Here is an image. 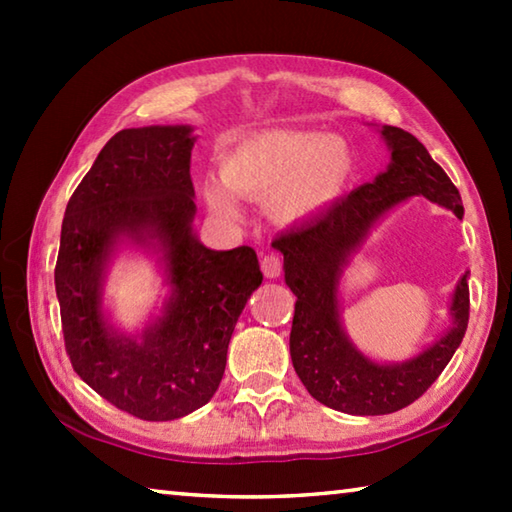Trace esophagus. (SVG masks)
Masks as SVG:
<instances>
[{
  "label": "esophagus",
  "mask_w": 512,
  "mask_h": 512,
  "mask_svg": "<svg viewBox=\"0 0 512 512\" xmlns=\"http://www.w3.org/2000/svg\"><path fill=\"white\" fill-rule=\"evenodd\" d=\"M262 273L268 277V280H275L282 273V259L277 255H264L262 257Z\"/></svg>",
  "instance_id": "esophagus-1"
}]
</instances>
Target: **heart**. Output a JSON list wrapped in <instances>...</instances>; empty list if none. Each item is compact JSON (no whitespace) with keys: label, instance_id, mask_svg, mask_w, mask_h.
<instances>
[{"label":"heart","instance_id":"1","mask_svg":"<svg viewBox=\"0 0 512 512\" xmlns=\"http://www.w3.org/2000/svg\"><path fill=\"white\" fill-rule=\"evenodd\" d=\"M352 176L350 144L318 131L248 135L221 160L223 184L237 196L268 198V212L282 225L305 223L329 210L345 194ZM224 188L210 180L205 185L207 205L225 219H237L239 207Z\"/></svg>","mask_w":512,"mask_h":512}]
</instances>
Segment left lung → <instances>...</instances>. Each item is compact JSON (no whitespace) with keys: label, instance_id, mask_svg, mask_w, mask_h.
I'll return each mask as SVG.
<instances>
[{"label":"left lung","instance_id":"left-lung-1","mask_svg":"<svg viewBox=\"0 0 512 512\" xmlns=\"http://www.w3.org/2000/svg\"><path fill=\"white\" fill-rule=\"evenodd\" d=\"M377 131L391 151L386 171L318 219L273 241V248L284 255V282L298 298L289 339L293 368L311 397L350 415H386L418 400L454 357L470 318V271H465L449 305L452 325L411 359L397 363L370 359L343 329L339 302L343 271L388 212L413 196H424L463 219L461 194L429 151L397 126H381Z\"/></svg>","mask_w":512,"mask_h":512}]
</instances>
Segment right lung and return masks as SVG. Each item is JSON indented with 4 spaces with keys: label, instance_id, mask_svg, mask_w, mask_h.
<instances>
[{
    "label": "right lung",
    "instance_id": "1",
    "mask_svg": "<svg viewBox=\"0 0 512 512\" xmlns=\"http://www.w3.org/2000/svg\"><path fill=\"white\" fill-rule=\"evenodd\" d=\"M192 126L124 128L65 210L56 296L65 350L85 384L140 420L201 409L221 384L230 336L262 271L253 248L212 250L194 232ZM121 247L156 255L168 298L142 333L109 323L102 289Z\"/></svg>",
    "mask_w": 512,
    "mask_h": 512
}]
</instances>
